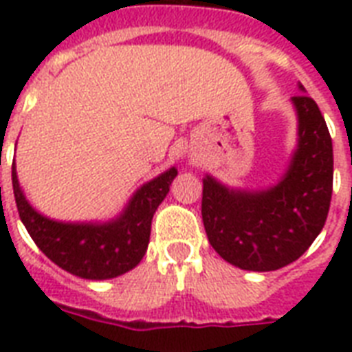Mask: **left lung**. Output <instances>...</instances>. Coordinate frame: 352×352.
<instances>
[{
  "instance_id": "obj_1",
  "label": "left lung",
  "mask_w": 352,
  "mask_h": 352,
  "mask_svg": "<svg viewBox=\"0 0 352 352\" xmlns=\"http://www.w3.org/2000/svg\"><path fill=\"white\" fill-rule=\"evenodd\" d=\"M292 102L300 138L278 186L250 193L228 190L212 177L203 181L201 214L210 245L243 270L287 267L305 254L327 219L333 197L331 133L311 96L300 93Z\"/></svg>"
}]
</instances>
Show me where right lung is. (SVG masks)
<instances>
[{"mask_svg":"<svg viewBox=\"0 0 352 352\" xmlns=\"http://www.w3.org/2000/svg\"><path fill=\"white\" fill-rule=\"evenodd\" d=\"M177 170L171 168L144 184L117 221L106 225L56 223L32 210L19 190L12 166V188L21 223L36 246L52 263L85 279H109L137 267L146 254L155 210L170 192Z\"/></svg>","mask_w":352,"mask_h":352,"instance_id":"obj_1","label":"right lung"}]
</instances>
